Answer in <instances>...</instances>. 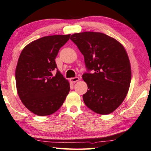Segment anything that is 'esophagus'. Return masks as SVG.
<instances>
[{
	"mask_svg": "<svg viewBox=\"0 0 151 151\" xmlns=\"http://www.w3.org/2000/svg\"><path fill=\"white\" fill-rule=\"evenodd\" d=\"M70 81L71 82H73V83L75 84V82H78L80 81V78L78 77H74V78H70Z\"/></svg>",
	"mask_w": 151,
	"mask_h": 151,
	"instance_id": "obj_1",
	"label": "esophagus"
}]
</instances>
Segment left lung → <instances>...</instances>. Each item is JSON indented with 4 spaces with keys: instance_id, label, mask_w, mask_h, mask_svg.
<instances>
[{
    "instance_id": "8db88e82",
    "label": "left lung",
    "mask_w": 151,
    "mask_h": 151,
    "mask_svg": "<svg viewBox=\"0 0 151 151\" xmlns=\"http://www.w3.org/2000/svg\"><path fill=\"white\" fill-rule=\"evenodd\" d=\"M70 39L84 55L88 69L82 78L88 85L83 95L87 107L99 114L113 113L126 98L130 86V62L124 47L102 32L86 31L71 35Z\"/></svg>"
}]
</instances>
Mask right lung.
Wrapping results in <instances>:
<instances>
[{"label":"right lung","instance_id":"obj_1","mask_svg":"<svg viewBox=\"0 0 151 151\" xmlns=\"http://www.w3.org/2000/svg\"><path fill=\"white\" fill-rule=\"evenodd\" d=\"M52 35L28 44L21 52L16 69L17 92L27 109L38 116L57 111L70 91L69 82L57 68L55 59L59 50L70 38Z\"/></svg>","mask_w":151,"mask_h":151}]
</instances>
